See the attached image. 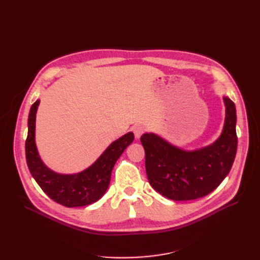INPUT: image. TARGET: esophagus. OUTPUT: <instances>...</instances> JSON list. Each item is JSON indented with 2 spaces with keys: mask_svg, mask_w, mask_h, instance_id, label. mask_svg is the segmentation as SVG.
<instances>
[{
  "mask_svg": "<svg viewBox=\"0 0 260 260\" xmlns=\"http://www.w3.org/2000/svg\"><path fill=\"white\" fill-rule=\"evenodd\" d=\"M132 130H133V133H135V136H136V138L137 139H140L141 138V136L143 135L144 133V127L143 125H141V124H136L135 127L132 128Z\"/></svg>",
  "mask_w": 260,
  "mask_h": 260,
  "instance_id": "1",
  "label": "esophagus"
}]
</instances>
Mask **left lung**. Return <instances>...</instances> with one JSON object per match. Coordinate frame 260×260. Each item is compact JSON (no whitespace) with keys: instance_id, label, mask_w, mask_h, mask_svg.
I'll return each instance as SVG.
<instances>
[{"instance_id":"8db88e82","label":"left lung","mask_w":260,"mask_h":260,"mask_svg":"<svg viewBox=\"0 0 260 260\" xmlns=\"http://www.w3.org/2000/svg\"><path fill=\"white\" fill-rule=\"evenodd\" d=\"M225 118L221 135L210 145L186 151L155 135L141 137L149 184L165 198L191 201L206 196L222 182L233 165L238 147L237 109L223 96Z\"/></svg>"}]
</instances>
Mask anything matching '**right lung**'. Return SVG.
I'll return each mask as SVG.
<instances>
[{"mask_svg":"<svg viewBox=\"0 0 260 260\" xmlns=\"http://www.w3.org/2000/svg\"><path fill=\"white\" fill-rule=\"evenodd\" d=\"M40 100L32 104L28 117L26 159L28 168L44 193L66 207L86 206L95 203L107 191L116 161L129 146L135 136L132 132L117 139L86 169L77 174H58L41 159L36 144V116Z\"/></svg>","mask_w":260,"mask_h":260,"instance_id":"add662e5","label":"right lung"}]
</instances>
